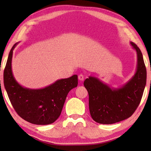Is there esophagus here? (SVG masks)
Wrapping results in <instances>:
<instances>
[{"label": "esophagus", "mask_w": 151, "mask_h": 151, "mask_svg": "<svg viewBox=\"0 0 151 151\" xmlns=\"http://www.w3.org/2000/svg\"><path fill=\"white\" fill-rule=\"evenodd\" d=\"M84 78H85V75H83V74H80V75H78V79H79V81H83L84 80Z\"/></svg>", "instance_id": "esophagus-1"}]
</instances>
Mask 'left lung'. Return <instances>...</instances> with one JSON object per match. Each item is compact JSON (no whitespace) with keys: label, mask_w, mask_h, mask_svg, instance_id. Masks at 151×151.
I'll return each mask as SVG.
<instances>
[{"label":"left lung","mask_w":151,"mask_h":151,"mask_svg":"<svg viewBox=\"0 0 151 151\" xmlns=\"http://www.w3.org/2000/svg\"><path fill=\"white\" fill-rule=\"evenodd\" d=\"M137 55L134 76L121 88H113L99 78L89 76L84 81L89 96L92 119L100 124H111L132 116L141 101L147 82V70L142 54L137 45L131 42Z\"/></svg>","instance_id":"left-lung-1"}]
</instances>
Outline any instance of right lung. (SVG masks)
<instances>
[{
	"instance_id": "1",
	"label": "right lung",
	"mask_w": 151,
	"mask_h": 151,
	"mask_svg": "<svg viewBox=\"0 0 151 151\" xmlns=\"http://www.w3.org/2000/svg\"><path fill=\"white\" fill-rule=\"evenodd\" d=\"M14 44L10 51L4 70V85L9 100L17 114L32 124L53 123L60 115L69 91L78 85V76L58 80L43 88L23 87L15 80L12 71Z\"/></svg>"
}]
</instances>
